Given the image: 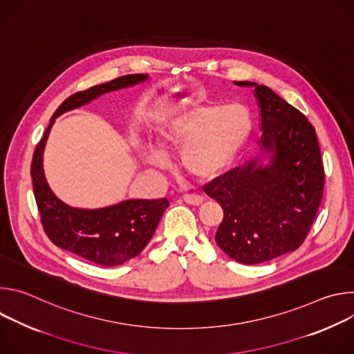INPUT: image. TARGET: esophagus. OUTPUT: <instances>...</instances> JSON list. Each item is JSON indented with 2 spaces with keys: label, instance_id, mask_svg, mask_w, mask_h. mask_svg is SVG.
<instances>
[{
  "label": "esophagus",
  "instance_id": "34e87169",
  "mask_svg": "<svg viewBox=\"0 0 354 354\" xmlns=\"http://www.w3.org/2000/svg\"><path fill=\"white\" fill-rule=\"evenodd\" d=\"M183 200H185V203L192 205V206H200V205H203V201H205L203 197L197 196V194H185Z\"/></svg>",
  "mask_w": 354,
  "mask_h": 354
}]
</instances>
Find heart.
<instances>
[{
  "label": "heart",
  "mask_w": 354,
  "mask_h": 354,
  "mask_svg": "<svg viewBox=\"0 0 354 354\" xmlns=\"http://www.w3.org/2000/svg\"><path fill=\"white\" fill-rule=\"evenodd\" d=\"M214 108H197L160 122L157 153L140 147V157L156 167L164 158L180 153V165L193 178L210 180L221 175L234 162L249 138L252 118L241 104L221 106L213 118Z\"/></svg>",
  "instance_id": "obj_1"
}]
</instances>
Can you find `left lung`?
Masks as SVG:
<instances>
[{
  "label": "left lung",
  "mask_w": 354,
  "mask_h": 354,
  "mask_svg": "<svg viewBox=\"0 0 354 354\" xmlns=\"http://www.w3.org/2000/svg\"><path fill=\"white\" fill-rule=\"evenodd\" d=\"M255 86L268 165L252 160L205 185L224 218L216 242L234 261L257 265L281 257L307 238L322 200L325 171L314 126L265 85Z\"/></svg>",
  "instance_id": "obj_1"
}]
</instances>
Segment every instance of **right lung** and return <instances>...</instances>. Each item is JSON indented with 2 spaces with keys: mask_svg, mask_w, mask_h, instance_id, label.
<instances>
[{
  "mask_svg": "<svg viewBox=\"0 0 354 354\" xmlns=\"http://www.w3.org/2000/svg\"><path fill=\"white\" fill-rule=\"evenodd\" d=\"M147 78V74L123 75L68 96L52 116L32 158L33 193L46 235L59 248L100 266H118L137 257L156 232L169 201L136 198L97 210L70 207L55 196L46 182L43 149L55 119L62 113L80 108L102 93L136 85Z\"/></svg>",
  "mask_w": 354,
  "mask_h": 354,
  "instance_id": "obj_1",
  "label": "right lung"
}]
</instances>
